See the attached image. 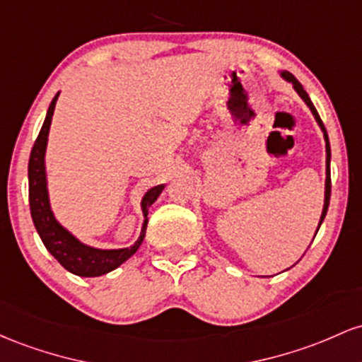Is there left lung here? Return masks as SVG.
I'll use <instances>...</instances> for the list:
<instances>
[{
	"mask_svg": "<svg viewBox=\"0 0 362 362\" xmlns=\"http://www.w3.org/2000/svg\"><path fill=\"white\" fill-rule=\"evenodd\" d=\"M280 75H282L284 80H287V82H291L292 85H294V90L299 93V97H301L304 103H306L308 107L311 109V112H313V116H315L316 123L320 124V128H322V132H323L325 148H327V180H325V205H323V212H322V217H320V224H318V229H320V226H322L325 215H327L328 205H330V192H332V180H330V141H328V135H327V129H325V127H323V121L320 119L318 111H316L315 105H313L310 95H308L306 90H304L303 85L299 83L298 78H296V76L292 75V73H289V71H282V73H280ZM316 233H318V230H316Z\"/></svg>",
	"mask_w": 362,
	"mask_h": 362,
	"instance_id": "obj_1",
	"label": "left lung"
}]
</instances>
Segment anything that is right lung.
Segmentation results:
<instances>
[{"label": "right lung", "mask_w": 362, "mask_h": 362, "mask_svg": "<svg viewBox=\"0 0 362 362\" xmlns=\"http://www.w3.org/2000/svg\"><path fill=\"white\" fill-rule=\"evenodd\" d=\"M59 92L56 93L54 99L51 100L49 109H47L46 119H44L42 128H40L37 140L32 147L30 159H28V203H30V215L34 221L35 229L42 239L44 246L54 257L61 265L71 274L78 277H99V275L107 274V272L117 269L121 263H124L129 257L136 253L147 230V215L148 206L159 198L164 189V185L153 186L141 198V212H144V226H141L140 238L129 247H121V250H99L80 243L71 233H68L63 226L56 221L49 205V194H47V180H46V157L47 135H49L51 119L54 115L56 100H58Z\"/></svg>", "instance_id": "1"}]
</instances>
